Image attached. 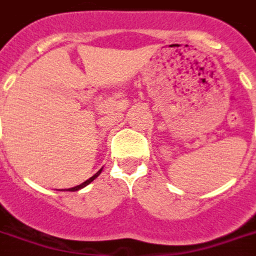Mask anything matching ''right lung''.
I'll list each match as a JSON object with an SVG mask.
<instances>
[{
	"label": "right lung",
	"mask_w": 256,
	"mask_h": 256,
	"mask_svg": "<svg viewBox=\"0 0 256 256\" xmlns=\"http://www.w3.org/2000/svg\"><path fill=\"white\" fill-rule=\"evenodd\" d=\"M101 171H102V168H101V170H100V171L97 172V174H94V175H93L92 178H88V180H86V182H81L80 186H74V188H70V189H67V190H70V192H76V190H78V189L84 188V186H88L89 182H92L93 180H94V178H97V176H98L100 174H101Z\"/></svg>",
	"instance_id": "1"
}]
</instances>
